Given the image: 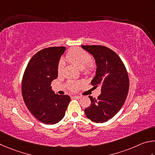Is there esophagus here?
I'll list each match as a JSON object with an SVG mask.
<instances>
[{
  "mask_svg": "<svg viewBox=\"0 0 155 155\" xmlns=\"http://www.w3.org/2000/svg\"><path fill=\"white\" fill-rule=\"evenodd\" d=\"M73 98H75V99H80V98H82V97H81V96H73Z\"/></svg>",
  "mask_w": 155,
  "mask_h": 155,
  "instance_id": "34e87169",
  "label": "esophagus"
}]
</instances>
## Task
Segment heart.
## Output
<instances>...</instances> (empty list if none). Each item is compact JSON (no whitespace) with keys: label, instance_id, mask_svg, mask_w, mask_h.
<instances>
[{"label":"heart","instance_id":"heart-1","mask_svg":"<svg viewBox=\"0 0 155 155\" xmlns=\"http://www.w3.org/2000/svg\"><path fill=\"white\" fill-rule=\"evenodd\" d=\"M66 59L68 62L74 64L80 69H84L86 74H92L95 71L96 65L91 61L90 54L81 48H75L70 50L66 54ZM64 65V62L61 60L57 67L58 75H61L63 73ZM81 85V82H69L67 86L70 91H75L80 87Z\"/></svg>","mask_w":155,"mask_h":155}]
</instances>
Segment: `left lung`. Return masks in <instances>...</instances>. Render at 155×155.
Masks as SVG:
<instances>
[{
  "mask_svg": "<svg viewBox=\"0 0 155 155\" xmlns=\"http://www.w3.org/2000/svg\"><path fill=\"white\" fill-rule=\"evenodd\" d=\"M82 48L91 54L96 62V75L91 84L101 88L97 99L89 96L91 104L84 110L85 114L94 123H105L113 118L125 102L129 88L128 73L120 57L111 49L96 45Z\"/></svg>",
  "mask_w": 155,
  "mask_h": 155,
  "instance_id": "1",
  "label": "left lung"
}]
</instances>
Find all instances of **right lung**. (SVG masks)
Listing matches in <instances>:
<instances>
[{
	"instance_id": "1",
	"label": "right lung",
	"mask_w": 155,
	"mask_h": 155,
	"mask_svg": "<svg viewBox=\"0 0 155 155\" xmlns=\"http://www.w3.org/2000/svg\"><path fill=\"white\" fill-rule=\"evenodd\" d=\"M65 47L43 49L32 57L24 71L21 93L27 108L41 123L54 124L63 118L71 101L56 94L51 83L58 77L57 67Z\"/></svg>"
}]
</instances>
